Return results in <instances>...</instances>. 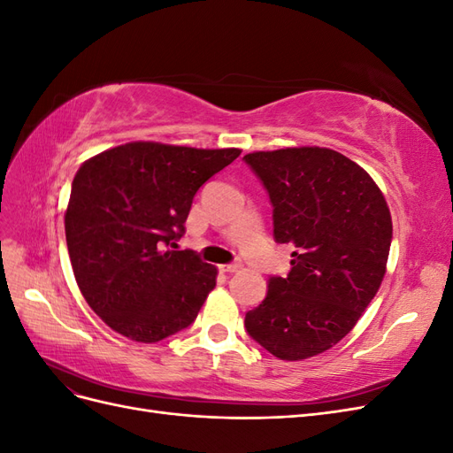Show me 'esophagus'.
I'll return each instance as SVG.
<instances>
[{"mask_svg":"<svg viewBox=\"0 0 453 453\" xmlns=\"http://www.w3.org/2000/svg\"><path fill=\"white\" fill-rule=\"evenodd\" d=\"M221 268H223V272L234 273V272H240V270H242V263H230V265H223Z\"/></svg>","mask_w":453,"mask_h":453,"instance_id":"esophagus-1","label":"esophagus"}]
</instances>
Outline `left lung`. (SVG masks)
Wrapping results in <instances>:
<instances>
[{"mask_svg":"<svg viewBox=\"0 0 453 453\" xmlns=\"http://www.w3.org/2000/svg\"><path fill=\"white\" fill-rule=\"evenodd\" d=\"M273 205V236L293 243L291 272L270 278L245 328L281 361L336 346L372 303L388 270L393 223L386 196L357 162L326 147L243 157Z\"/></svg>","mask_w":453,"mask_h":453,"instance_id":"1","label":"left lung"}]
</instances>
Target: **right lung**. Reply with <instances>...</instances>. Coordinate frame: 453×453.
<instances>
[{
	"label": "right lung",
	"mask_w": 453,
	"mask_h": 453,
	"mask_svg": "<svg viewBox=\"0 0 453 453\" xmlns=\"http://www.w3.org/2000/svg\"><path fill=\"white\" fill-rule=\"evenodd\" d=\"M240 153L130 142L81 164L64 213L67 253L81 295L115 333L155 344L196 319L217 266L168 245L196 190Z\"/></svg>",
	"instance_id": "obj_1"
}]
</instances>
